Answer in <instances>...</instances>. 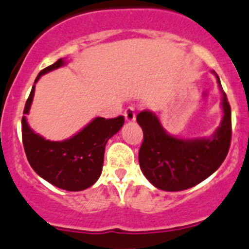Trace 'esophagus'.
<instances>
[{
	"mask_svg": "<svg viewBox=\"0 0 249 249\" xmlns=\"http://www.w3.org/2000/svg\"><path fill=\"white\" fill-rule=\"evenodd\" d=\"M124 117H125V120H126L127 123L135 122V119H136L135 109L132 108V107H127L124 111Z\"/></svg>",
	"mask_w": 249,
	"mask_h": 249,
	"instance_id": "obj_1",
	"label": "esophagus"
}]
</instances>
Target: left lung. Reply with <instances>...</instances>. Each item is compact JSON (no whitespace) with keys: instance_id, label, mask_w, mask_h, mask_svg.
<instances>
[{"instance_id":"left-lung-1","label":"left lung","mask_w":249,"mask_h":249,"mask_svg":"<svg viewBox=\"0 0 249 249\" xmlns=\"http://www.w3.org/2000/svg\"><path fill=\"white\" fill-rule=\"evenodd\" d=\"M222 94V120L210 138L179 139L162 126L155 113L142 110L136 120L143 131L139 163L151 184L179 192L199 184L221 166L231 143V107L219 76L213 71Z\"/></svg>"}]
</instances>
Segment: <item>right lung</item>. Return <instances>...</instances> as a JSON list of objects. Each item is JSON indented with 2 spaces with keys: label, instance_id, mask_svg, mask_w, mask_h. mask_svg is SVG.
<instances>
[{
  "label": "right lung",
  "instance_id": "obj_1",
  "mask_svg": "<svg viewBox=\"0 0 249 249\" xmlns=\"http://www.w3.org/2000/svg\"><path fill=\"white\" fill-rule=\"evenodd\" d=\"M66 64L59 59L39 72L36 82L48 72ZM36 85L30 90L23 114H28L34 98ZM124 125V117L106 119L94 118L72 138L64 141H50L30 129L27 118H22V139L25 155L32 168L50 184L78 192L89 188L98 180L104 161L107 141Z\"/></svg>",
  "mask_w": 249,
  "mask_h": 249
}]
</instances>
